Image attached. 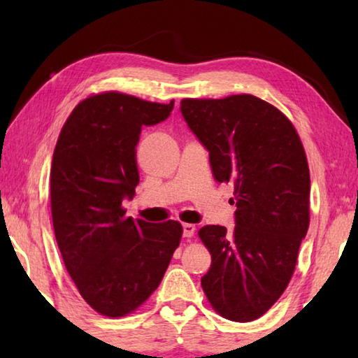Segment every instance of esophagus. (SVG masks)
<instances>
[{
    "mask_svg": "<svg viewBox=\"0 0 358 358\" xmlns=\"http://www.w3.org/2000/svg\"><path fill=\"white\" fill-rule=\"evenodd\" d=\"M194 234H196V226L194 224H183V237L191 238L194 237Z\"/></svg>",
    "mask_w": 358,
    "mask_h": 358,
    "instance_id": "esophagus-1",
    "label": "esophagus"
}]
</instances>
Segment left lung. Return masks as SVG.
I'll return each mask as SVG.
<instances>
[{"mask_svg":"<svg viewBox=\"0 0 358 358\" xmlns=\"http://www.w3.org/2000/svg\"><path fill=\"white\" fill-rule=\"evenodd\" d=\"M181 115L208 151L216 181L234 186L235 227L205 226L202 289L222 317L250 322L280 299L310 226V169L292 123L251 94L183 99Z\"/></svg>","mask_w":358,"mask_h":358,"instance_id":"1","label":"left lung"}]
</instances>
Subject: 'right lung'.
<instances>
[{
  "label": "right lung",
  "mask_w": 358,
  "mask_h": 358,
  "mask_svg": "<svg viewBox=\"0 0 358 358\" xmlns=\"http://www.w3.org/2000/svg\"><path fill=\"white\" fill-rule=\"evenodd\" d=\"M171 104L107 92L78 104L59 132L50 171L52 220L69 276L107 317L137 310L164 276L181 224L126 217L136 196V147L143 126L169 118Z\"/></svg>",
  "instance_id": "1"
}]
</instances>
